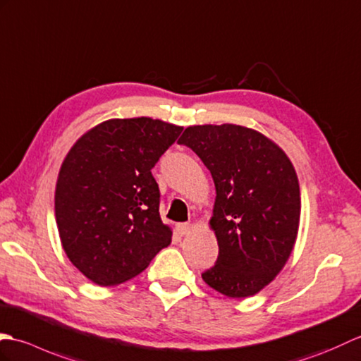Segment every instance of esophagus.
Segmentation results:
<instances>
[{"mask_svg":"<svg viewBox=\"0 0 361 361\" xmlns=\"http://www.w3.org/2000/svg\"><path fill=\"white\" fill-rule=\"evenodd\" d=\"M191 228H193V226H191V224H187V222L178 224V226H176V230H178V233H179L180 236L188 235L190 231H191Z\"/></svg>","mask_w":361,"mask_h":361,"instance_id":"obj_1","label":"esophagus"}]
</instances>
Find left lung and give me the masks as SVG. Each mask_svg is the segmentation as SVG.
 Here are the masks:
<instances>
[{"label":"left lung","instance_id":"left-lung-1","mask_svg":"<svg viewBox=\"0 0 361 361\" xmlns=\"http://www.w3.org/2000/svg\"><path fill=\"white\" fill-rule=\"evenodd\" d=\"M178 143L201 157L216 188L210 227L219 255L202 279L230 298L258 293L283 270L298 235L290 159L264 134L231 123L188 126Z\"/></svg>","mask_w":361,"mask_h":361}]
</instances>
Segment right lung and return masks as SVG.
<instances>
[{
	"instance_id": "1",
	"label": "right lung",
	"mask_w": 361,
	"mask_h": 361,
	"mask_svg": "<svg viewBox=\"0 0 361 361\" xmlns=\"http://www.w3.org/2000/svg\"><path fill=\"white\" fill-rule=\"evenodd\" d=\"M182 126L149 117L111 118L69 149L55 187V219L69 261L99 286L137 276L171 243L151 174Z\"/></svg>"
}]
</instances>
